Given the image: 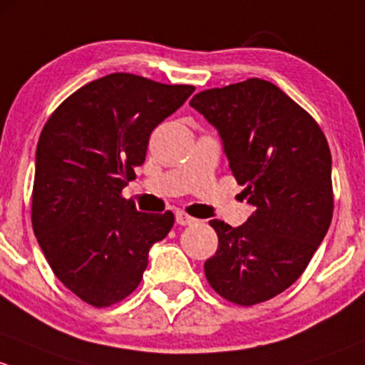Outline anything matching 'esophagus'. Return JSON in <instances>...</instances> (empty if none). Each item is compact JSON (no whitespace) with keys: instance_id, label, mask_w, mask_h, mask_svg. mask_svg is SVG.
I'll list each match as a JSON object with an SVG mask.
<instances>
[{"instance_id":"esophagus-1","label":"esophagus","mask_w":365,"mask_h":365,"mask_svg":"<svg viewBox=\"0 0 365 365\" xmlns=\"http://www.w3.org/2000/svg\"><path fill=\"white\" fill-rule=\"evenodd\" d=\"M175 221H178L179 225H182V227H186V225H193L197 220L191 217L190 214L182 212V210H178V212H175Z\"/></svg>"}]
</instances>
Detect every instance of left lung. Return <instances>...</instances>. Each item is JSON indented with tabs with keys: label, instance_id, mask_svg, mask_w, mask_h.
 <instances>
[{
	"label": "left lung",
	"instance_id": "1",
	"mask_svg": "<svg viewBox=\"0 0 365 365\" xmlns=\"http://www.w3.org/2000/svg\"><path fill=\"white\" fill-rule=\"evenodd\" d=\"M190 105L220 131L232 174L255 207L237 228L209 221L217 250L205 277L228 302H265L299 279L330 227L329 142L309 112L264 78L205 89Z\"/></svg>",
	"mask_w": 365,
	"mask_h": 365
}]
</instances>
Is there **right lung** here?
Wrapping results in <instances>:
<instances>
[{
    "label": "right lung",
    "mask_w": 365,
    "mask_h": 365,
    "mask_svg": "<svg viewBox=\"0 0 365 365\" xmlns=\"http://www.w3.org/2000/svg\"><path fill=\"white\" fill-rule=\"evenodd\" d=\"M195 91L133 73L82 86L51 114L36 145L31 223L52 272L93 307L133 294L149 247L174 214L140 212L123 187L145 161L151 131Z\"/></svg>",
    "instance_id": "obj_1"
}]
</instances>
